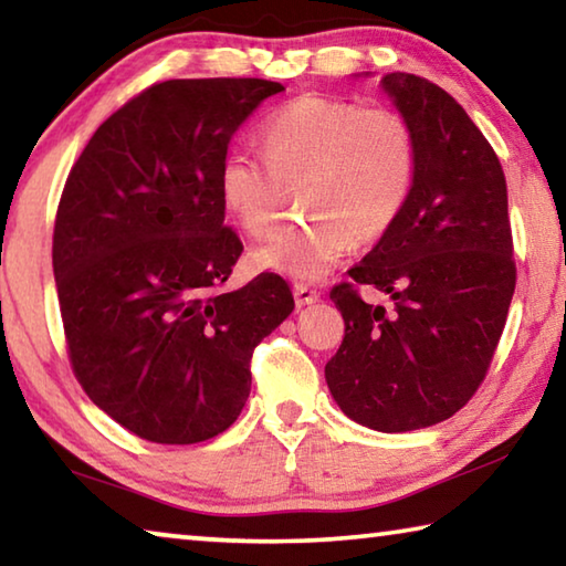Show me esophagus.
Here are the masks:
<instances>
[{
  "mask_svg": "<svg viewBox=\"0 0 566 566\" xmlns=\"http://www.w3.org/2000/svg\"><path fill=\"white\" fill-rule=\"evenodd\" d=\"M294 302L300 306L314 304V302H319V292L312 290V286H306V284H294Z\"/></svg>",
  "mask_w": 566,
  "mask_h": 566,
  "instance_id": "1",
  "label": "esophagus"
}]
</instances>
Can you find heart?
Here are the masks:
<instances>
[{"instance_id":"obj_1","label":"heart","mask_w":566,"mask_h":566,"mask_svg":"<svg viewBox=\"0 0 566 566\" xmlns=\"http://www.w3.org/2000/svg\"><path fill=\"white\" fill-rule=\"evenodd\" d=\"M262 155L232 149L219 165V197L239 227L264 237L284 207V187L302 185L312 214L252 252L256 270L319 282L354 242L379 239L405 214L419 149L397 109L302 94L260 127Z\"/></svg>"}]
</instances>
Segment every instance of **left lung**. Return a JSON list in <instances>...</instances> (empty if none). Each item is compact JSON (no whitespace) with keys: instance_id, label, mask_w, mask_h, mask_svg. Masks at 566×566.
Returning a JSON list of instances; mask_svg holds the SVG:
<instances>
[{"instance_id":"left-lung-1","label":"left lung","mask_w":566,"mask_h":566,"mask_svg":"<svg viewBox=\"0 0 566 566\" xmlns=\"http://www.w3.org/2000/svg\"><path fill=\"white\" fill-rule=\"evenodd\" d=\"M381 90L417 137V181L405 214L352 266L357 284L395 310L337 284L344 339L324 367L334 401L377 432H411L462 409L502 337L516 270L506 181L490 142L454 97L415 74Z\"/></svg>"}]
</instances>
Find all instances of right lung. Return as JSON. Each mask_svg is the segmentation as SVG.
Masks as SVG:
<instances>
[{
    "label": "right lung",
    "mask_w": 566,
    "mask_h": 566,
    "mask_svg": "<svg viewBox=\"0 0 566 566\" xmlns=\"http://www.w3.org/2000/svg\"><path fill=\"white\" fill-rule=\"evenodd\" d=\"M266 80H169L94 132L56 209L52 264L74 375L124 429L197 444L237 421L252 352L290 317L280 274L222 292L242 242L219 165Z\"/></svg>",
    "instance_id": "right-lung-1"
}]
</instances>
